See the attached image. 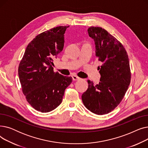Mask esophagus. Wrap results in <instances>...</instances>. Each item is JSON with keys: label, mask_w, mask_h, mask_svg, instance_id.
<instances>
[{"label": "esophagus", "mask_w": 148, "mask_h": 148, "mask_svg": "<svg viewBox=\"0 0 148 148\" xmlns=\"http://www.w3.org/2000/svg\"><path fill=\"white\" fill-rule=\"evenodd\" d=\"M72 77H73V80H74V81L80 80L81 79L80 78V77H79L78 76H77V75H73Z\"/></svg>", "instance_id": "34e87169"}]
</instances>
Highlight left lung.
Instances as JSON below:
<instances>
[{"label": "left lung", "instance_id": "8db88e82", "mask_svg": "<svg viewBox=\"0 0 148 148\" xmlns=\"http://www.w3.org/2000/svg\"><path fill=\"white\" fill-rule=\"evenodd\" d=\"M89 36L94 40L95 55L103 62L100 82L94 86L88 80V88L82 99L89 110L97 114L110 113L121 102L131 81L130 62L123 45L107 30L90 27Z\"/></svg>", "mask_w": 148, "mask_h": 148}]
</instances>
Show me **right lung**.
I'll list each match as a JSON object with an SVG mask.
<instances>
[{"label": "right lung", "instance_id": "add662e5", "mask_svg": "<svg viewBox=\"0 0 148 148\" xmlns=\"http://www.w3.org/2000/svg\"><path fill=\"white\" fill-rule=\"evenodd\" d=\"M68 26H58L38 35L27 46L18 66L23 94L37 111L49 112L62 103L71 77L53 71V60L64 46Z\"/></svg>", "mask_w": 148, "mask_h": 148}]
</instances>
